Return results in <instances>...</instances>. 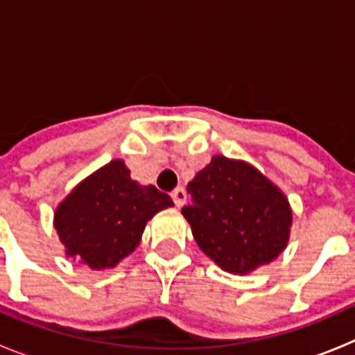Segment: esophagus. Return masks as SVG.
Masks as SVG:
<instances>
[{"mask_svg": "<svg viewBox=\"0 0 355 355\" xmlns=\"http://www.w3.org/2000/svg\"><path fill=\"white\" fill-rule=\"evenodd\" d=\"M171 197H172V200H174V205L178 206V208H181V206L184 205V200H187V192H184L183 187H178L172 190Z\"/></svg>", "mask_w": 355, "mask_h": 355, "instance_id": "obj_1", "label": "esophagus"}]
</instances>
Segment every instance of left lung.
<instances>
[{
    "instance_id": "1",
    "label": "left lung",
    "mask_w": 355,
    "mask_h": 355,
    "mask_svg": "<svg viewBox=\"0 0 355 355\" xmlns=\"http://www.w3.org/2000/svg\"><path fill=\"white\" fill-rule=\"evenodd\" d=\"M181 213L197 245L231 274H247L283 252L290 236L286 197L249 163L215 156L187 187Z\"/></svg>"
}]
</instances>
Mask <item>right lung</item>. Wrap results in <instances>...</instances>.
<instances>
[{
    "instance_id": "obj_1",
    "label": "right lung",
    "mask_w": 355,
    "mask_h": 355,
    "mask_svg": "<svg viewBox=\"0 0 355 355\" xmlns=\"http://www.w3.org/2000/svg\"><path fill=\"white\" fill-rule=\"evenodd\" d=\"M172 206L167 193L131 181L114 159L81 181L55 213L65 254L94 270L115 266L140 243L147 220Z\"/></svg>"
}]
</instances>
